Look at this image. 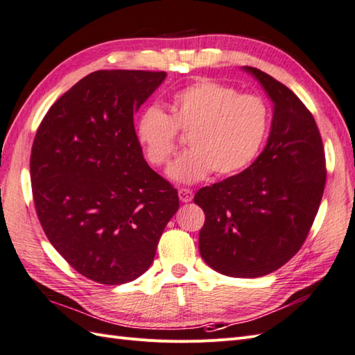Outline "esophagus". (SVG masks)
<instances>
[{
  "label": "esophagus",
  "instance_id": "esophagus-1",
  "mask_svg": "<svg viewBox=\"0 0 355 355\" xmlns=\"http://www.w3.org/2000/svg\"><path fill=\"white\" fill-rule=\"evenodd\" d=\"M179 198L184 203L191 202L193 200V191H191V189H188V188H180L179 189Z\"/></svg>",
  "mask_w": 355,
  "mask_h": 355
}]
</instances>
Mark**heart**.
I'll return each mask as SVG.
<instances>
[{
  "label": "heart",
  "instance_id": "b5f03b06",
  "mask_svg": "<svg viewBox=\"0 0 355 355\" xmlns=\"http://www.w3.org/2000/svg\"><path fill=\"white\" fill-rule=\"evenodd\" d=\"M168 108L170 114L146 108L137 122V140L150 166L164 167L178 149V132L188 135L191 149L168 168L170 179L179 184L200 182L212 171L220 178L244 171L270 131V107L262 96L212 80L176 92Z\"/></svg>",
  "mask_w": 355,
  "mask_h": 355
}]
</instances>
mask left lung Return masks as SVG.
<instances>
[{"label":"left lung","instance_id":"obj_1","mask_svg":"<svg viewBox=\"0 0 355 355\" xmlns=\"http://www.w3.org/2000/svg\"><path fill=\"white\" fill-rule=\"evenodd\" d=\"M274 102L268 143L236 176L200 188L205 212L198 250L212 270L254 279L279 270L298 253L321 205L325 153L315 119L286 85L244 66Z\"/></svg>","mask_w":355,"mask_h":355}]
</instances>
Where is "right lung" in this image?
Here are the masks:
<instances>
[{"mask_svg": "<svg viewBox=\"0 0 355 355\" xmlns=\"http://www.w3.org/2000/svg\"><path fill=\"white\" fill-rule=\"evenodd\" d=\"M166 72L96 71L57 99L31 148L33 200L49 243L84 277L123 284L149 270L179 209L144 161L134 112Z\"/></svg>", "mask_w": 355, "mask_h": 355, "instance_id": "obj_1", "label": "right lung"}]
</instances>
